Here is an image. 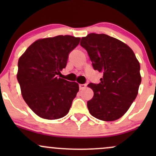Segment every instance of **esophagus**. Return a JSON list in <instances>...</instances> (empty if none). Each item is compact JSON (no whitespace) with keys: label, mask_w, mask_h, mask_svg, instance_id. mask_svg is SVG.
<instances>
[{"label":"esophagus","mask_w":156,"mask_h":156,"mask_svg":"<svg viewBox=\"0 0 156 156\" xmlns=\"http://www.w3.org/2000/svg\"><path fill=\"white\" fill-rule=\"evenodd\" d=\"M87 85L86 84H79V88L80 89H83L84 88H86Z\"/></svg>","instance_id":"34e87169"}]
</instances>
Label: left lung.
Instances as JSON below:
<instances>
[{"instance_id": "8db88e82", "label": "left lung", "mask_w": 156, "mask_h": 156, "mask_svg": "<svg viewBox=\"0 0 156 156\" xmlns=\"http://www.w3.org/2000/svg\"><path fill=\"white\" fill-rule=\"evenodd\" d=\"M93 68L103 73L101 83L88 85L94 92L87 102L89 112L103 121L122 117L136 98L141 81L140 64L129 46L104 34L82 37Z\"/></svg>"}]
</instances>
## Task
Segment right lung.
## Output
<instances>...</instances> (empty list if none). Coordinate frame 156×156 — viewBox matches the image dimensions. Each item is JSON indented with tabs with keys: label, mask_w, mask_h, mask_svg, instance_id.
<instances>
[{
	"label": "right lung",
	"mask_w": 156,
	"mask_h": 156,
	"mask_svg": "<svg viewBox=\"0 0 156 156\" xmlns=\"http://www.w3.org/2000/svg\"><path fill=\"white\" fill-rule=\"evenodd\" d=\"M80 39L69 35L39 39L20 57L17 78L21 94L39 117L57 119L69 112L79 86L57 76Z\"/></svg>",
	"instance_id": "obj_1"
}]
</instances>
